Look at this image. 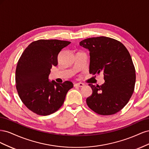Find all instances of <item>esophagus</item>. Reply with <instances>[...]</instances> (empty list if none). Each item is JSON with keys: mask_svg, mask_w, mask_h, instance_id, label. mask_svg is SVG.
<instances>
[{"mask_svg": "<svg viewBox=\"0 0 149 149\" xmlns=\"http://www.w3.org/2000/svg\"><path fill=\"white\" fill-rule=\"evenodd\" d=\"M84 85V84L83 83H76V84H74V86H78V87H83Z\"/></svg>", "mask_w": 149, "mask_h": 149, "instance_id": "1", "label": "esophagus"}]
</instances>
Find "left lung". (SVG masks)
Wrapping results in <instances>:
<instances>
[{
  "label": "left lung",
  "mask_w": 149,
  "mask_h": 149,
  "mask_svg": "<svg viewBox=\"0 0 149 149\" xmlns=\"http://www.w3.org/2000/svg\"><path fill=\"white\" fill-rule=\"evenodd\" d=\"M79 45L89 52V73L103 72L101 86L89 84L93 93L86 99L90 109L101 115L120 111L131 97L136 83V70L127 48L118 40L106 37L82 40Z\"/></svg>",
  "instance_id": "obj_1"
}]
</instances>
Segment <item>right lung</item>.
<instances>
[{"label":"right lung","mask_w":149,"mask_h":149,"mask_svg":"<svg viewBox=\"0 0 149 149\" xmlns=\"http://www.w3.org/2000/svg\"><path fill=\"white\" fill-rule=\"evenodd\" d=\"M70 43L39 40L31 43L22 53L15 71L16 88L22 101L34 113L47 116L56 112L73 87L69 81L57 83L49 79L52 67L58 65L60 52Z\"/></svg>","instance_id":"obj_1"}]
</instances>
